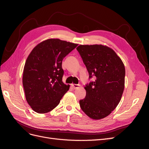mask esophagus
Returning <instances> with one entry per match:
<instances>
[{
	"label": "esophagus",
	"instance_id": "1",
	"mask_svg": "<svg viewBox=\"0 0 149 149\" xmlns=\"http://www.w3.org/2000/svg\"><path fill=\"white\" fill-rule=\"evenodd\" d=\"M71 86L73 87V88H74V89H78V88H79L80 85L79 84H72Z\"/></svg>",
	"mask_w": 149,
	"mask_h": 149
}]
</instances>
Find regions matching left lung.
<instances>
[{"instance_id":"1","label":"left lung","mask_w":149,"mask_h":149,"mask_svg":"<svg viewBox=\"0 0 149 149\" xmlns=\"http://www.w3.org/2000/svg\"><path fill=\"white\" fill-rule=\"evenodd\" d=\"M94 81L86 84V97L79 101L82 111L93 119L109 116L118 105L125 83V67L111 48L102 45H81L76 48Z\"/></svg>"}]
</instances>
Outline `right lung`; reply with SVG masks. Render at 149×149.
Returning a JSON list of instances; mask_svg holds the SVG:
<instances>
[{"label":"right lung","instance_id":"right-lung-1","mask_svg":"<svg viewBox=\"0 0 149 149\" xmlns=\"http://www.w3.org/2000/svg\"><path fill=\"white\" fill-rule=\"evenodd\" d=\"M77 46L52 38L40 43L30 53L24 66L22 83L26 100L36 112L51 111L68 91L70 85L62 81V61Z\"/></svg>","mask_w":149,"mask_h":149}]
</instances>
